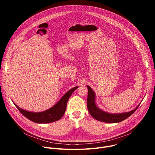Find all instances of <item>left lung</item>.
<instances>
[{
  "mask_svg": "<svg viewBox=\"0 0 155 155\" xmlns=\"http://www.w3.org/2000/svg\"><path fill=\"white\" fill-rule=\"evenodd\" d=\"M88 93H87V110L89 111L90 115L94 119L105 123H119L121 122L135 112L136 110L138 108L139 105L134 110H131L129 112L122 113V114H110L106 112L103 111L101 110L96 104L95 99L96 95L93 90L91 89V87L89 86H87Z\"/></svg>",
  "mask_w": 155,
  "mask_h": 155,
  "instance_id": "left-lung-1",
  "label": "left lung"
}]
</instances>
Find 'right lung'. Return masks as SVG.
Returning <instances> with one entry per match:
<instances>
[{"mask_svg":"<svg viewBox=\"0 0 155 155\" xmlns=\"http://www.w3.org/2000/svg\"><path fill=\"white\" fill-rule=\"evenodd\" d=\"M78 86H75L66 93L62 98L52 107L48 110L41 112H32L19 108L13 102L16 107L19 111L26 118L36 123H49L56 121L60 120L64 115L68 101L72 95L73 92L78 88Z\"/></svg>","mask_w":155,"mask_h":155,"instance_id":"obj_1","label":"right lung"}]
</instances>
